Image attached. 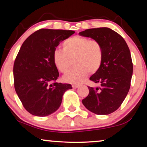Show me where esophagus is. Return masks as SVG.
Here are the masks:
<instances>
[{"instance_id": "1", "label": "esophagus", "mask_w": 147, "mask_h": 147, "mask_svg": "<svg viewBox=\"0 0 147 147\" xmlns=\"http://www.w3.org/2000/svg\"><path fill=\"white\" fill-rule=\"evenodd\" d=\"M72 87H73L74 88H75V89H76V88H79L80 86L79 85H73V86H72Z\"/></svg>"}]
</instances>
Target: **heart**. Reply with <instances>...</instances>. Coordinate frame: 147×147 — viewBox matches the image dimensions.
<instances>
[{
  "label": "heart",
  "instance_id": "obj_1",
  "mask_svg": "<svg viewBox=\"0 0 147 147\" xmlns=\"http://www.w3.org/2000/svg\"><path fill=\"white\" fill-rule=\"evenodd\" d=\"M62 47L63 50L55 49L53 53V61L56 68L65 74L71 67L73 60L76 66L63 76L65 82L81 83L90 71L95 73L101 67L103 49L97 40L75 36L65 39Z\"/></svg>",
  "mask_w": 147,
  "mask_h": 147
}]
</instances>
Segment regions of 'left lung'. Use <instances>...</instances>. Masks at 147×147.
Masks as SVG:
<instances>
[{"label":"left lung","instance_id":"left-lung-1","mask_svg":"<svg viewBox=\"0 0 147 147\" xmlns=\"http://www.w3.org/2000/svg\"><path fill=\"white\" fill-rule=\"evenodd\" d=\"M79 34L97 40L103 49L101 67L90 78L100 86L88 87L89 94L82 103L96 114H111L120 107L130 89L133 65L129 48L123 38L110 28L89 29Z\"/></svg>","mask_w":147,"mask_h":147}]
</instances>
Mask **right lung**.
<instances>
[{"instance_id":"obj_1","label":"right lung","mask_w":147,"mask_h":147,"mask_svg":"<svg viewBox=\"0 0 147 147\" xmlns=\"http://www.w3.org/2000/svg\"><path fill=\"white\" fill-rule=\"evenodd\" d=\"M74 31L41 29L24 41L13 67L15 88L24 108L37 116H47L61 106L71 84L55 82L59 72L53 61V53L60 42Z\"/></svg>"}]
</instances>
